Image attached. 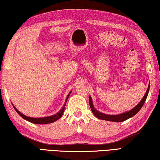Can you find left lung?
Instances as JSON below:
<instances>
[{
	"instance_id": "obj_1",
	"label": "left lung",
	"mask_w": 160,
	"mask_h": 160,
	"mask_svg": "<svg viewBox=\"0 0 160 160\" xmlns=\"http://www.w3.org/2000/svg\"><path fill=\"white\" fill-rule=\"evenodd\" d=\"M149 90H150V85L148 86V90L146 91V93L145 94L144 97H143V98L142 99L141 101L140 102V103H138V104H137L133 109L128 111V112H126L125 113H121V114H118V115L105 114V113L98 112V111L94 108L92 103V97L90 96L89 97V103H90V106L92 112L93 114L97 118H98L99 119H102V120L114 121V122H121V121H124L127 120V119L132 117V116H135L138 112H139L140 109L142 108V107L143 106V104H144L146 99H147Z\"/></svg>"
}]
</instances>
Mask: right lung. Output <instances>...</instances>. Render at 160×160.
<instances>
[{"instance_id": "right-lung-1", "label": "right lung", "mask_w": 160, "mask_h": 160, "mask_svg": "<svg viewBox=\"0 0 160 160\" xmlns=\"http://www.w3.org/2000/svg\"><path fill=\"white\" fill-rule=\"evenodd\" d=\"M71 93V92H70L69 94H68V96L66 97V102H65V104H63V107H62V109L59 111V112L56 113V114H54L53 116H47V117H43V118H32V117H28V116H27L25 115L22 114V113H20L19 111L16 109V108L13 106L14 107L15 110L17 112V113H18L19 115H20L22 118H23L24 119H25L26 121H29V122H31L32 123H35V124H47V123H53L54 121H57L58 119L60 118L62 115H63V112H64V109H65V107H66V102L68 101V97L70 96V94Z\"/></svg>"}]
</instances>
